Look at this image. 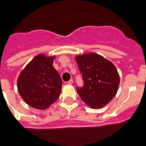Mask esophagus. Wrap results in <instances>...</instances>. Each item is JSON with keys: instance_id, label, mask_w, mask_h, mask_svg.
I'll use <instances>...</instances> for the list:
<instances>
[{"instance_id": "esophagus-1", "label": "esophagus", "mask_w": 146, "mask_h": 146, "mask_svg": "<svg viewBox=\"0 0 146 146\" xmlns=\"http://www.w3.org/2000/svg\"><path fill=\"white\" fill-rule=\"evenodd\" d=\"M73 82H74V81H73L72 79H71L69 81H68V84H73Z\"/></svg>"}]
</instances>
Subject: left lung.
<instances>
[{"label": "left lung", "mask_w": 146, "mask_h": 146, "mask_svg": "<svg viewBox=\"0 0 146 146\" xmlns=\"http://www.w3.org/2000/svg\"><path fill=\"white\" fill-rule=\"evenodd\" d=\"M75 60L84 81L83 88H77L81 100L93 109L105 107L119 88V75L115 65L91 52L76 55Z\"/></svg>", "instance_id": "obj_1"}]
</instances>
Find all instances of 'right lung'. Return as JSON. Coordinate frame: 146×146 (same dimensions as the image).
Instances as JSON below:
<instances>
[{
  "mask_svg": "<svg viewBox=\"0 0 146 146\" xmlns=\"http://www.w3.org/2000/svg\"><path fill=\"white\" fill-rule=\"evenodd\" d=\"M55 55L39 54L20 72L17 89L20 97L30 107L46 110L58 99L62 81L53 67Z\"/></svg>",
  "mask_w": 146,
  "mask_h": 146,
  "instance_id": "obj_1",
  "label": "right lung"
}]
</instances>
